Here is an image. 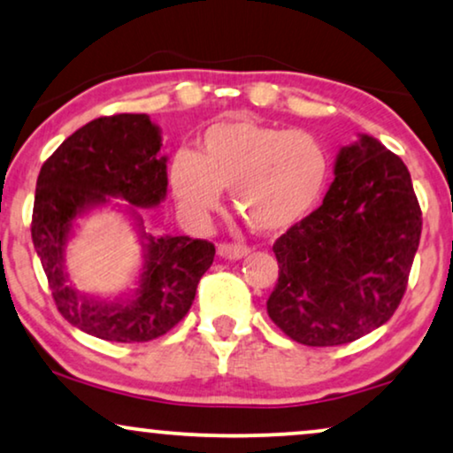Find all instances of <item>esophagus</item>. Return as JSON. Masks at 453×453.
Wrapping results in <instances>:
<instances>
[{
  "instance_id": "34e87169",
  "label": "esophagus",
  "mask_w": 453,
  "mask_h": 453,
  "mask_svg": "<svg viewBox=\"0 0 453 453\" xmlns=\"http://www.w3.org/2000/svg\"><path fill=\"white\" fill-rule=\"evenodd\" d=\"M250 254V248L245 245H237V243H220L219 245V256L226 257V260H241Z\"/></svg>"
}]
</instances>
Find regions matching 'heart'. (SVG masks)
Instances as JSON below:
<instances>
[{
  "label": "heart",
  "instance_id": "1",
  "mask_svg": "<svg viewBox=\"0 0 453 453\" xmlns=\"http://www.w3.org/2000/svg\"><path fill=\"white\" fill-rule=\"evenodd\" d=\"M331 174L328 151L308 131H285L251 119L210 125L196 154H179L170 166L176 199L197 216L231 189L233 208L257 233H285L319 205Z\"/></svg>",
  "mask_w": 453,
  "mask_h": 453
}]
</instances>
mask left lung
Returning <instances> with one entry per match:
<instances>
[{
	"label": "left lung",
	"mask_w": 453,
	"mask_h": 453,
	"mask_svg": "<svg viewBox=\"0 0 453 453\" xmlns=\"http://www.w3.org/2000/svg\"><path fill=\"white\" fill-rule=\"evenodd\" d=\"M420 228L406 164L379 139L360 134L339 150L320 208L273 245L279 283L268 316L310 348L364 337L402 302Z\"/></svg>",
	"instance_id": "1"
}]
</instances>
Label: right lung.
I'll return each mask as SVG.
<instances>
[{
    "label": "right lung",
    "mask_w": 453,
    "mask_h": 453,
    "mask_svg": "<svg viewBox=\"0 0 453 453\" xmlns=\"http://www.w3.org/2000/svg\"><path fill=\"white\" fill-rule=\"evenodd\" d=\"M160 127L148 114L96 119L70 134L37 176L33 245L51 296L70 325L104 342L141 343L168 333L189 312L214 245L203 239L150 234L139 208H156L168 189ZM132 216L144 248L138 283L119 298L79 294L65 273V248L75 222L111 197Z\"/></svg>",
    "instance_id": "1"
}]
</instances>
